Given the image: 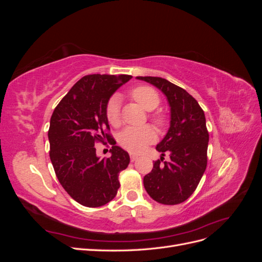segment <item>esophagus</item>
I'll use <instances>...</instances> for the list:
<instances>
[{"mask_svg": "<svg viewBox=\"0 0 262 262\" xmlns=\"http://www.w3.org/2000/svg\"><path fill=\"white\" fill-rule=\"evenodd\" d=\"M130 160H131V162L137 161V160H138V155H136V154H131V155H130Z\"/></svg>", "mask_w": 262, "mask_h": 262, "instance_id": "1", "label": "esophagus"}]
</instances>
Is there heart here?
<instances>
[{"mask_svg":"<svg viewBox=\"0 0 262 262\" xmlns=\"http://www.w3.org/2000/svg\"><path fill=\"white\" fill-rule=\"evenodd\" d=\"M131 96L138 104L147 112H152L160 105V96L155 90L148 86H139L131 92ZM106 116L109 123L117 126L120 123V97L113 96L106 107ZM153 121L162 126L165 119L161 115L153 117ZM156 140V132L153 126L144 125L141 128H125L119 134V144L131 153H141L145 147Z\"/></svg>","mask_w":262,"mask_h":262,"instance_id":"obj_1","label":"heart"}]
</instances>
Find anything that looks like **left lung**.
Returning a JSON list of instances; mask_svg holds the SVG:
<instances>
[{
    "label": "left lung",
    "instance_id": "8db88e82",
    "mask_svg": "<svg viewBox=\"0 0 262 262\" xmlns=\"http://www.w3.org/2000/svg\"><path fill=\"white\" fill-rule=\"evenodd\" d=\"M137 78L160 90L170 108L169 129L156 145L161 160L144 176V188L158 203L179 204L193 193L207 168L209 133L204 113L191 95L165 78ZM165 152L170 154V161L162 163Z\"/></svg>",
    "mask_w": 262,
    "mask_h": 262
}]
</instances>
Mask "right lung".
Segmentation results:
<instances>
[{
    "label": "right lung",
    "instance_id": "right-lung-1",
    "mask_svg": "<svg viewBox=\"0 0 262 262\" xmlns=\"http://www.w3.org/2000/svg\"><path fill=\"white\" fill-rule=\"evenodd\" d=\"M131 75L91 74L82 77L55 107L48 139L50 160L60 184L71 198L84 207L98 208L117 194L119 172L128 167L130 156L116 145L112 156L96 155L95 143L110 140L106 107L119 87Z\"/></svg>",
    "mask_w": 262,
    "mask_h": 262
}]
</instances>
